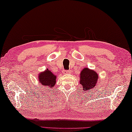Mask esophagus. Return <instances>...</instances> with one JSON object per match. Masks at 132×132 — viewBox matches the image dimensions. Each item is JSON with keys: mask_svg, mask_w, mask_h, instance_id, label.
<instances>
[{"mask_svg": "<svg viewBox=\"0 0 132 132\" xmlns=\"http://www.w3.org/2000/svg\"><path fill=\"white\" fill-rule=\"evenodd\" d=\"M63 73L64 74H70L71 73V71L70 70H65L63 71Z\"/></svg>", "mask_w": 132, "mask_h": 132, "instance_id": "34e87169", "label": "esophagus"}]
</instances>
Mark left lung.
<instances>
[{
    "label": "left lung",
    "mask_w": 132,
    "mask_h": 132,
    "mask_svg": "<svg viewBox=\"0 0 132 132\" xmlns=\"http://www.w3.org/2000/svg\"><path fill=\"white\" fill-rule=\"evenodd\" d=\"M98 79L97 73L93 70L84 68V70L80 71L79 82L84 91L88 92L89 90L95 87Z\"/></svg>",
    "instance_id": "8db88e82"
}]
</instances>
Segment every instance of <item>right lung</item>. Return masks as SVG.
Returning a JSON list of instances; mask_svg holds the SVG:
<instances>
[{
  "label": "right lung",
  "mask_w": 132,
  "mask_h": 132,
  "mask_svg": "<svg viewBox=\"0 0 132 132\" xmlns=\"http://www.w3.org/2000/svg\"><path fill=\"white\" fill-rule=\"evenodd\" d=\"M38 77L39 82L43 87H46L47 89H53L56 83V75L53 74L48 68L39 73Z\"/></svg>",
  "instance_id": "add662e5"
}]
</instances>
